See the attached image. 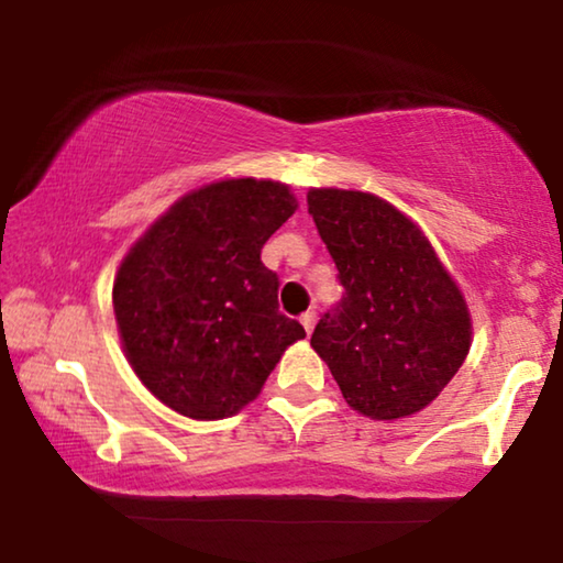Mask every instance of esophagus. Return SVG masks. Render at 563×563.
Wrapping results in <instances>:
<instances>
[{
    "mask_svg": "<svg viewBox=\"0 0 563 563\" xmlns=\"http://www.w3.org/2000/svg\"><path fill=\"white\" fill-rule=\"evenodd\" d=\"M300 323H303L306 334H311V331H313V323H316V311H306L303 316H300Z\"/></svg>",
    "mask_w": 563,
    "mask_h": 563,
    "instance_id": "obj_1",
    "label": "esophagus"
}]
</instances>
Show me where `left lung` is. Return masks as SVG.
I'll list each match as a JSON object with an SVG mask.
<instances>
[{
    "label": "left lung",
    "mask_w": 563,
    "mask_h": 563,
    "mask_svg": "<svg viewBox=\"0 0 563 563\" xmlns=\"http://www.w3.org/2000/svg\"><path fill=\"white\" fill-rule=\"evenodd\" d=\"M308 213L344 288L311 346L354 410L377 421L418 413L470 352L462 292L421 229L377 196L313 188Z\"/></svg>",
    "instance_id": "obj_1"
}]
</instances>
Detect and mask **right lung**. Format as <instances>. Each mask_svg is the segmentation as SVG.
<instances>
[{
	"instance_id": "1",
	"label": "right lung",
	"mask_w": 563,
	"mask_h": 563,
	"mask_svg": "<svg viewBox=\"0 0 563 563\" xmlns=\"http://www.w3.org/2000/svg\"><path fill=\"white\" fill-rule=\"evenodd\" d=\"M292 211L288 186L219 180L173 203L124 257L112 292L122 344L165 406L234 416L306 336L278 311L280 280L260 260Z\"/></svg>"
}]
</instances>
